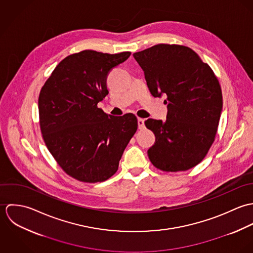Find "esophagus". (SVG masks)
<instances>
[{
    "instance_id": "esophagus-1",
    "label": "esophagus",
    "mask_w": 253,
    "mask_h": 253,
    "mask_svg": "<svg viewBox=\"0 0 253 253\" xmlns=\"http://www.w3.org/2000/svg\"><path fill=\"white\" fill-rule=\"evenodd\" d=\"M138 127L140 128V129H143L145 127V125H144V122L145 120L144 119H141V118H138Z\"/></svg>"
}]
</instances>
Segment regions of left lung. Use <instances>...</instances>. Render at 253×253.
<instances>
[{
    "mask_svg": "<svg viewBox=\"0 0 253 253\" xmlns=\"http://www.w3.org/2000/svg\"><path fill=\"white\" fill-rule=\"evenodd\" d=\"M133 57L152 95H167V120L145 121L156 136L148 150L151 163L168 172L194 168L216 135L223 105L216 76L193 49L179 44H156Z\"/></svg>",
    "mask_w": 253,
    "mask_h": 253,
    "instance_id": "1",
    "label": "left lung"
}]
</instances>
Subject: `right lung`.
<instances>
[{
    "label": "right lung",
    "instance_id": "add662e5",
    "mask_svg": "<svg viewBox=\"0 0 253 253\" xmlns=\"http://www.w3.org/2000/svg\"><path fill=\"white\" fill-rule=\"evenodd\" d=\"M129 55L88 49L74 53L55 67L41 89L42 138L60 168L77 180L95 183L114 175L137 130L133 114L115 117L97 107L109 93V72Z\"/></svg>",
    "mask_w": 253,
    "mask_h": 253
}]
</instances>
